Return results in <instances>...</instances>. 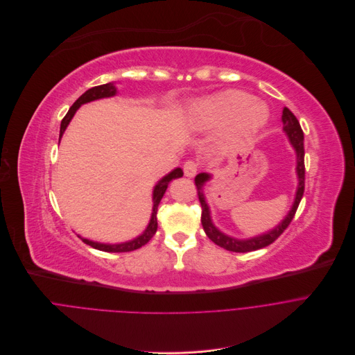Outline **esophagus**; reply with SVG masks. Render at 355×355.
<instances>
[{"mask_svg": "<svg viewBox=\"0 0 355 355\" xmlns=\"http://www.w3.org/2000/svg\"><path fill=\"white\" fill-rule=\"evenodd\" d=\"M197 171H198V164H197L196 161L189 159V161H186V162H184V165H183L184 176H187V178H193V176L197 173Z\"/></svg>", "mask_w": 355, "mask_h": 355, "instance_id": "1", "label": "esophagus"}]
</instances>
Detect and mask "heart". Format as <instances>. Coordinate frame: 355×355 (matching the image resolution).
Segmentation results:
<instances>
[{
	"label": "heart",
	"mask_w": 355,
	"mask_h": 355,
	"mask_svg": "<svg viewBox=\"0 0 355 355\" xmlns=\"http://www.w3.org/2000/svg\"><path fill=\"white\" fill-rule=\"evenodd\" d=\"M194 123L204 128H224L232 143H246L267 123V107L250 95L228 91L198 102L193 109Z\"/></svg>",
	"instance_id": "b5f03b06"
}]
</instances>
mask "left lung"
<instances>
[{
  "label": "left lung",
  "mask_w": 355,
  "mask_h": 355,
  "mask_svg": "<svg viewBox=\"0 0 355 355\" xmlns=\"http://www.w3.org/2000/svg\"><path fill=\"white\" fill-rule=\"evenodd\" d=\"M281 120H282V128H284L286 134L288 135L291 144H293V147L295 148V153H297V173H298L300 183H298V189H297V194H295V201L293 204V208L288 212V216L284 220H282V223L279 225H277L272 231H270L267 234H263L260 236H256V238L246 239V241L231 238V236L223 234L221 231H218L214 227V224H212V221H211L209 208H208V205L205 202V198H204V194H202V186H204V183L207 180H209V175L198 173L194 178V183H196V189H197V196H198V200H200V204H201V224H202L204 232L216 245H218V246H221V248H224V249H227L230 252L246 253V252H253V250L266 248L270 243H272L291 224V221H293V218L295 216V212H297V208H298V205L301 202V198L304 196V190H305L304 131L301 128V124H300L298 119L294 116V113L288 107H284V110H282Z\"/></svg>",
  "instance_id": "1"
}]
</instances>
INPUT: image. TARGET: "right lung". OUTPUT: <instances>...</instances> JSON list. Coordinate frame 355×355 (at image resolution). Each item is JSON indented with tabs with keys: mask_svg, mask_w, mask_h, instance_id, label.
<instances>
[{
	"mask_svg": "<svg viewBox=\"0 0 355 355\" xmlns=\"http://www.w3.org/2000/svg\"><path fill=\"white\" fill-rule=\"evenodd\" d=\"M116 95V87L113 83H109V84H105V85H99V87H94L91 89H88L85 94H83L76 102L74 105L69 107V110L67 112V114L64 116V119L61 120V125H60V138L64 132V130L67 128L68 123L71 121V119H73V116L76 114V112L78 110V107L84 103H88V102H92V101H96V99H102V98H110ZM60 138H58V143H60ZM183 176V171L180 168H176L175 171H172L171 173H168L166 176H164L155 186L154 189V193H153V201H154V207H153V216H151V221L147 227V230L144 231L143 235H139L138 238L130 241V242H124V243H119V245H106V243H98V242H92V241H88V239H83L84 243L92 246L94 249H98V250H102V252H109V253H120V252H131V250H135L141 246H144L146 243L150 242V239L155 235L157 232V228H158V221H157V211H158V205H159V201L161 198L164 197L166 189H168V184L172 179H178V178H182Z\"/></svg>",
	"mask_w": 355,
	"mask_h": 355,
	"instance_id": "right-lung-1",
	"label": "right lung"
}]
</instances>
